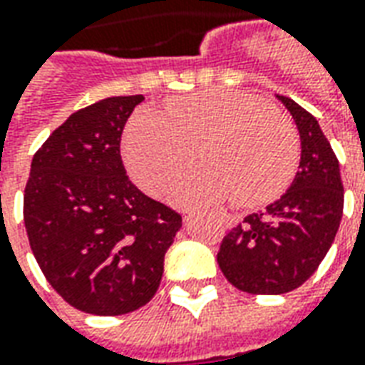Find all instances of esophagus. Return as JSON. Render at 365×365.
<instances>
[{
	"label": "esophagus",
	"mask_w": 365,
	"mask_h": 365,
	"mask_svg": "<svg viewBox=\"0 0 365 365\" xmlns=\"http://www.w3.org/2000/svg\"><path fill=\"white\" fill-rule=\"evenodd\" d=\"M223 223H225L227 227H235L237 225V219L231 217V215H225V217H223Z\"/></svg>",
	"instance_id": "obj_1"
}]
</instances>
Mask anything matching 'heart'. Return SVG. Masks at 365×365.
Masks as SVG:
<instances>
[{
    "instance_id": "heart-1",
    "label": "heart",
    "mask_w": 365,
    "mask_h": 365,
    "mask_svg": "<svg viewBox=\"0 0 365 365\" xmlns=\"http://www.w3.org/2000/svg\"><path fill=\"white\" fill-rule=\"evenodd\" d=\"M197 170L178 180L170 197L182 207H211L235 200L255 207L279 197L298 160L290 120L253 94L203 91L180 98L165 116L140 110L124 134L130 175L150 195H160L193 162Z\"/></svg>"
}]
</instances>
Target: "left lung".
Segmentation results:
<instances>
[{
  "label": "left lung",
  "mask_w": 365,
  "mask_h": 365,
  "mask_svg": "<svg viewBox=\"0 0 365 365\" xmlns=\"http://www.w3.org/2000/svg\"><path fill=\"white\" fill-rule=\"evenodd\" d=\"M300 134V164L290 187L264 211L229 231L217 262L249 294H284L307 282L332 247L342 221L340 164L320 124L289 96L277 94Z\"/></svg>",
  "instance_id": "obj_1"
}]
</instances>
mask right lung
<instances>
[{
	"label": "right lung",
	"instance_id": "right-lung-1",
	"mask_svg": "<svg viewBox=\"0 0 365 365\" xmlns=\"http://www.w3.org/2000/svg\"><path fill=\"white\" fill-rule=\"evenodd\" d=\"M142 94L76 110L33 156L23 195L29 245L49 284L86 314L148 304L182 215L130 182L120 138Z\"/></svg>",
	"mask_w": 365,
	"mask_h": 365
}]
</instances>
